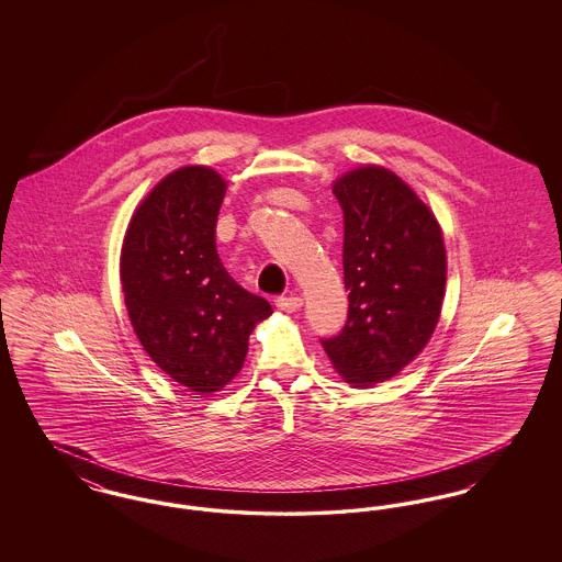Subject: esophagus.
I'll return each instance as SVG.
<instances>
[{
	"label": "esophagus",
	"mask_w": 562,
	"mask_h": 562,
	"mask_svg": "<svg viewBox=\"0 0 562 562\" xmlns=\"http://www.w3.org/2000/svg\"><path fill=\"white\" fill-rule=\"evenodd\" d=\"M301 305H303V299L296 294H284V296L276 299V307L282 312H296V310H301Z\"/></svg>",
	"instance_id": "esophagus-1"
}]
</instances>
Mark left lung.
Returning a JSON list of instances; mask_svg holds the SVG:
<instances>
[{
  "instance_id": "left-lung-1",
  "label": "left lung",
  "mask_w": 562,
  "mask_h": 562,
  "mask_svg": "<svg viewBox=\"0 0 562 562\" xmlns=\"http://www.w3.org/2000/svg\"><path fill=\"white\" fill-rule=\"evenodd\" d=\"M333 193L344 211L348 321L321 339L337 373L356 387L385 381L426 348L438 324L447 252L438 221L394 172L364 166Z\"/></svg>"
}]
</instances>
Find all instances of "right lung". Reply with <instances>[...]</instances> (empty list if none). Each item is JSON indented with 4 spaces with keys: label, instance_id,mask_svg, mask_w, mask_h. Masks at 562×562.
I'll return each mask as SVG.
<instances>
[{
    "label": "right lung",
    "instance_id": "1",
    "mask_svg": "<svg viewBox=\"0 0 562 562\" xmlns=\"http://www.w3.org/2000/svg\"><path fill=\"white\" fill-rule=\"evenodd\" d=\"M225 181L206 166L179 168L134 213L122 248V289L149 358L191 392L211 394L240 373L248 337L271 314L216 252Z\"/></svg>",
    "mask_w": 562,
    "mask_h": 562
}]
</instances>
